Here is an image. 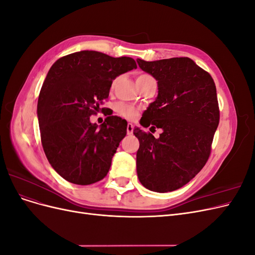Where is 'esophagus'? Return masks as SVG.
<instances>
[{"mask_svg": "<svg viewBox=\"0 0 255 255\" xmlns=\"http://www.w3.org/2000/svg\"><path fill=\"white\" fill-rule=\"evenodd\" d=\"M133 129H134V126L132 123H128V127H127V133L128 135H132L133 134Z\"/></svg>", "mask_w": 255, "mask_h": 255, "instance_id": "esophagus-1", "label": "esophagus"}]
</instances>
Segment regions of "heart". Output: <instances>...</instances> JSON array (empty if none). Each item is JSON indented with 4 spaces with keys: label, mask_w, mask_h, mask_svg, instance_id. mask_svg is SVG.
Instances as JSON below:
<instances>
[{
    "label": "heart",
    "mask_w": 255,
    "mask_h": 255,
    "mask_svg": "<svg viewBox=\"0 0 255 255\" xmlns=\"http://www.w3.org/2000/svg\"><path fill=\"white\" fill-rule=\"evenodd\" d=\"M150 79H153L151 75L149 74H145V73H142V74H139L137 76V80L136 82H142V81H145V80H150ZM116 83H117V79H115L112 83V89L115 87ZM116 111H117L120 115L125 116V117L127 118H129V119H133L135 118L137 116V110L135 109L134 106L132 105H128V104H125V103H119L116 105Z\"/></svg>",
    "instance_id": "heart-1"
}]
</instances>
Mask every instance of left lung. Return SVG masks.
Masks as SVG:
<instances>
[{"label": "left lung", "mask_w": 255, "mask_h": 255, "mask_svg": "<svg viewBox=\"0 0 255 255\" xmlns=\"http://www.w3.org/2000/svg\"><path fill=\"white\" fill-rule=\"evenodd\" d=\"M157 81L158 95L143 112L142 127L161 128L158 138L134 128L139 140L137 175L156 192L179 189L204 167L219 125L217 92L210 73L188 57L154 61L137 58Z\"/></svg>", "instance_id": "left-lung-1"}]
</instances>
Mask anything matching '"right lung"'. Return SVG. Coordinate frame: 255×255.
<instances>
[{
  "mask_svg": "<svg viewBox=\"0 0 255 255\" xmlns=\"http://www.w3.org/2000/svg\"><path fill=\"white\" fill-rule=\"evenodd\" d=\"M136 68L133 58L97 51L69 54L51 67L37 115L45 156L66 181L90 185L109 172L128 123L111 116L98 128L89 118L109 99L113 81Z\"/></svg>",
  "mask_w": 255,
  "mask_h": 255,
  "instance_id": "right-lung-1",
  "label": "right lung"
}]
</instances>
